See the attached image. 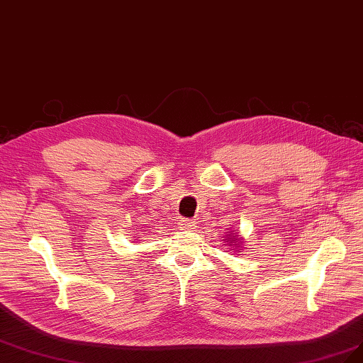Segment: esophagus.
Here are the masks:
<instances>
[{
  "instance_id": "esophagus-1",
  "label": "esophagus",
  "mask_w": 363,
  "mask_h": 363,
  "mask_svg": "<svg viewBox=\"0 0 363 363\" xmlns=\"http://www.w3.org/2000/svg\"><path fill=\"white\" fill-rule=\"evenodd\" d=\"M182 228H183L184 230H192V229L195 228V223H194L192 220H183V222H182Z\"/></svg>"
}]
</instances>
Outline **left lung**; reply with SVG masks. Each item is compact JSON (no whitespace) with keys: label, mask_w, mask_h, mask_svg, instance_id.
I'll list each match as a JSON object with an SVG mask.
<instances>
[{"label":"left lung","mask_w":363,"mask_h":363,"mask_svg":"<svg viewBox=\"0 0 363 363\" xmlns=\"http://www.w3.org/2000/svg\"><path fill=\"white\" fill-rule=\"evenodd\" d=\"M223 241L229 245V247H237V252L238 250H241V242H242V240H241V237L237 234V232L235 230H229L228 229V234H225L223 235ZM225 245V244H223Z\"/></svg>","instance_id":"8db88e82"}]
</instances>
